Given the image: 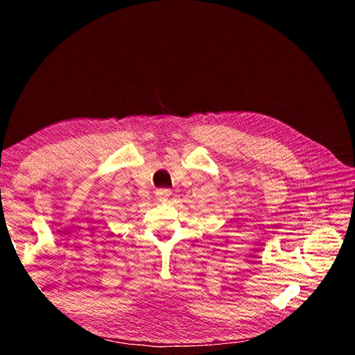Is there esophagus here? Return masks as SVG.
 <instances>
[{"label":"esophagus","mask_w":355,"mask_h":355,"mask_svg":"<svg viewBox=\"0 0 355 355\" xmlns=\"http://www.w3.org/2000/svg\"><path fill=\"white\" fill-rule=\"evenodd\" d=\"M155 194H157V198L164 200V198H167L170 196V189H158Z\"/></svg>","instance_id":"obj_1"}]
</instances>
